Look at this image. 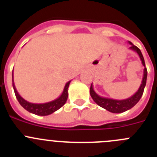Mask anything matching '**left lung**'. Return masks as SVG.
Instances as JSON below:
<instances>
[{
	"label": "left lung",
	"instance_id": "8db88e82",
	"mask_svg": "<svg viewBox=\"0 0 157 157\" xmlns=\"http://www.w3.org/2000/svg\"><path fill=\"white\" fill-rule=\"evenodd\" d=\"M129 44L130 45V49L134 51L138 54L140 59L141 60L142 65L144 66V71H143V78H142V81H141V84L140 86L139 89L138 91L135 93L133 96H131L130 98H127L125 100H114L111 99V98H107L101 97L98 95V94H96L94 91V88H93V83L90 86V93L91 98L94 101L96 104H98L99 106L101 108L106 109L109 112H112V113H121V112H126V111L129 110V109H132L133 107L138 103L139 100L141 99V96L143 94L144 89H145V85H146V79H147V69L145 67V59H144L142 53H141V50L137 46L133 45L132 43L129 41Z\"/></svg>",
	"mask_w": 157,
	"mask_h": 157
}]
</instances>
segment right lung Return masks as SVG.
<instances>
[{
    "label": "right lung",
    "mask_w": 157,
    "mask_h": 157,
    "mask_svg": "<svg viewBox=\"0 0 157 157\" xmlns=\"http://www.w3.org/2000/svg\"><path fill=\"white\" fill-rule=\"evenodd\" d=\"M70 82L71 81H69L66 83L63 93L56 99L53 100L52 101H49V102H47V103L43 104L30 103V102H28L25 99H23L21 96L19 95L17 90H16L15 84H14L13 71H12V86H13L15 94H16V97L17 98L18 101H19V104L21 105V106L23 107V109L28 111L30 113L37 115V116H48V115L52 114L54 112H56L58 109H60L66 103L67 100V97H68L67 89H68L69 85H70Z\"/></svg>",
    "instance_id": "add662e5"
}]
</instances>
